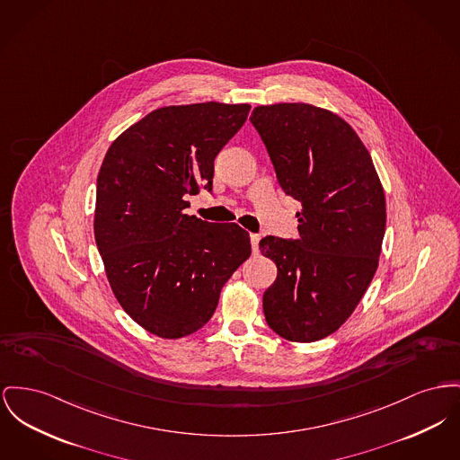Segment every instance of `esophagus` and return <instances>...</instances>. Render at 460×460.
<instances>
[{"label": "esophagus", "instance_id": "1", "mask_svg": "<svg viewBox=\"0 0 460 460\" xmlns=\"http://www.w3.org/2000/svg\"><path fill=\"white\" fill-rule=\"evenodd\" d=\"M250 242H252V248H253V252H257V250H259L261 236H259V234H250Z\"/></svg>", "mask_w": 460, "mask_h": 460}]
</instances>
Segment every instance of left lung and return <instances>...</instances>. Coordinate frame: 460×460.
Masks as SVG:
<instances>
[{"mask_svg": "<svg viewBox=\"0 0 460 460\" xmlns=\"http://www.w3.org/2000/svg\"><path fill=\"white\" fill-rule=\"evenodd\" d=\"M278 182L302 205L297 240L266 236L278 268L264 316L287 341L333 333L365 296L385 233V198L370 153L341 116L311 104L253 109Z\"/></svg>", "mask_w": 460, "mask_h": 460, "instance_id": "left-lung-1", "label": "left lung"}]
</instances>
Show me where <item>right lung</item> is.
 <instances>
[{"label": "right lung", "mask_w": 460, "mask_h": 460, "mask_svg": "<svg viewBox=\"0 0 460 460\" xmlns=\"http://www.w3.org/2000/svg\"><path fill=\"white\" fill-rule=\"evenodd\" d=\"M248 104L203 102L149 112L118 137L97 177L93 233L112 294L162 339L208 323L220 290L252 253L238 224L188 216L212 190L214 162L243 127Z\"/></svg>", "instance_id": "obj_1"}]
</instances>
